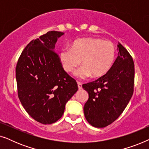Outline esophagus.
<instances>
[{
    "label": "esophagus",
    "mask_w": 149,
    "mask_h": 149,
    "mask_svg": "<svg viewBox=\"0 0 149 149\" xmlns=\"http://www.w3.org/2000/svg\"><path fill=\"white\" fill-rule=\"evenodd\" d=\"M77 84H78V88L79 89H82V83L80 82H77Z\"/></svg>",
    "instance_id": "34e87169"
}]
</instances>
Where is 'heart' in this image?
Segmentation results:
<instances>
[{
    "instance_id": "b5f03b06",
    "label": "heart",
    "mask_w": 149,
    "mask_h": 149,
    "mask_svg": "<svg viewBox=\"0 0 149 149\" xmlns=\"http://www.w3.org/2000/svg\"><path fill=\"white\" fill-rule=\"evenodd\" d=\"M116 48L111 42L97 38L87 37L74 40L70 49L63 48L60 60L66 72H73L82 61L83 66L77 72L81 79L103 77L113 66Z\"/></svg>"
}]
</instances>
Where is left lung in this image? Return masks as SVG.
<instances>
[{"label":"left lung","mask_w":149,"mask_h":149,"mask_svg":"<svg viewBox=\"0 0 149 149\" xmlns=\"http://www.w3.org/2000/svg\"><path fill=\"white\" fill-rule=\"evenodd\" d=\"M119 56L111 68L97 80L83 85L89 93L84 115L95 127H107L123 113L134 92V63L132 57L121 43Z\"/></svg>","instance_id":"8db88e82"}]
</instances>
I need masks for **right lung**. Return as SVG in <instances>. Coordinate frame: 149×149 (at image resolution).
Returning <instances> with one entry per match:
<instances>
[{
  "label": "right lung",
  "instance_id": "obj_1",
  "mask_svg": "<svg viewBox=\"0 0 149 149\" xmlns=\"http://www.w3.org/2000/svg\"><path fill=\"white\" fill-rule=\"evenodd\" d=\"M64 32L49 31L30 41L16 65L18 97L30 117L42 124L62 117L65 105L78 90L76 81L63 68L54 52Z\"/></svg>",
  "mask_w": 149,
  "mask_h": 149
}]
</instances>
